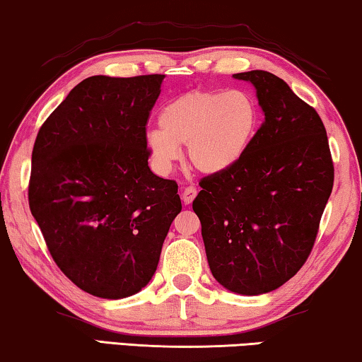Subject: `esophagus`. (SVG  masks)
Segmentation results:
<instances>
[{"mask_svg": "<svg viewBox=\"0 0 362 362\" xmlns=\"http://www.w3.org/2000/svg\"><path fill=\"white\" fill-rule=\"evenodd\" d=\"M197 197V188L195 187H185L182 190V199L185 204H190Z\"/></svg>", "mask_w": 362, "mask_h": 362, "instance_id": "esophagus-1", "label": "esophagus"}]
</instances>
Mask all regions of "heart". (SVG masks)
I'll use <instances>...</instances> for the list:
<instances>
[{"instance_id": "b5f03b06", "label": "heart", "mask_w": 362, "mask_h": 362, "mask_svg": "<svg viewBox=\"0 0 362 362\" xmlns=\"http://www.w3.org/2000/svg\"><path fill=\"white\" fill-rule=\"evenodd\" d=\"M160 129L146 134L156 169L170 172L185 146L192 167L206 175L228 172L244 158L258 125L253 100L240 90H192L175 97L159 115Z\"/></svg>"}]
</instances>
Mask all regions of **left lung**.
Here are the masks:
<instances>
[{
    "label": "left lung",
    "instance_id": "1",
    "mask_svg": "<svg viewBox=\"0 0 362 362\" xmlns=\"http://www.w3.org/2000/svg\"><path fill=\"white\" fill-rule=\"evenodd\" d=\"M234 78L257 89L265 122L233 169L202 179L193 211L216 281L258 296L283 286L309 258L335 169L314 107L268 71Z\"/></svg>",
    "mask_w": 362,
    "mask_h": 362
}]
</instances>
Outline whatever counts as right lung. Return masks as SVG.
I'll return each mask as SVG.
<instances>
[{
  "instance_id": "1",
  "label": "right lung",
  "mask_w": 362,
  "mask_h": 362,
  "mask_svg": "<svg viewBox=\"0 0 362 362\" xmlns=\"http://www.w3.org/2000/svg\"><path fill=\"white\" fill-rule=\"evenodd\" d=\"M164 74L90 76L40 127L29 206L58 268L104 299L136 294L180 213L175 180L148 165L146 125Z\"/></svg>"
}]
</instances>
